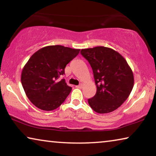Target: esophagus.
I'll return each instance as SVG.
<instances>
[{
	"mask_svg": "<svg viewBox=\"0 0 156 156\" xmlns=\"http://www.w3.org/2000/svg\"><path fill=\"white\" fill-rule=\"evenodd\" d=\"M82 87H83V85H82V84H79V85L76 86V88H79V89H80V88H82Z\"/></svg>",
	"mask_w": 156,
	"mask_h": 156,
	"instance_id": "34e87169",
	"label": "esophagus"
}]
</instances>
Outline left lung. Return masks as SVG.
<instances>
[{
  "instance_id": "8db88e82",
  "label": "left lung",
  "mask_w": 156,
  "mask_h": 156,
  "mask_svg": "<svg viewBox=\"0 0 156 156\" xmlns=\"http://www.w3.org/2000/svg\"><path fill=\"white\" fill-rule=\"evenodd\" d=\"M80 53L92 68L97 91L88 99L94 112L110 113L127 99L133 87V73L122 56L102 46L83 49Z\"/></svg>"
}]
</instances>
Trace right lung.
Masks as SVG:
<instances>
[{
	"label": "right lung",
	"instance_id": "obj_1",
	"mask_svg": "<svg viewBox=\"0 0 156 156\" xmlns=\"http://www.w3.org/2000/svg\"><path fill=\"white\" fill-rule=\"evenodd\" d=\"M80 49L62 45H50L39 49L23 69L21 83L29 100L38 109L52 111L60 107L72 87L65 79V68Z\"/></svg>",
	"mask_w": 156,
	"mask_h": 156
}]
</instances>
